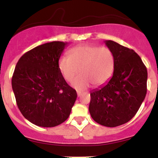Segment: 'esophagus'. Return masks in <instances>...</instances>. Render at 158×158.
Segmentation results:
<instances>
[{"instance_id":"esophagus-1","label":"esophagus","mask_w":158,"mask_h":158,"mask_svg":"<svg viewBox=\"0 0 158 158\" xmlns=\"http://www.w3.org/2000/svg\"><path fill=\"white\" fill-rule=\"evenodd\" d=\"M82 95V92H81V91H77V95L78 96H80V95Z\"/></svg>"}]
</instances>
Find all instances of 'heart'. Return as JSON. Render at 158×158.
Masks as SVG:
<instances>
[{
	"label": "heart",
	"mask_w": 158,
	"mask_h": 158,
	"mask_svg": "<svg viewBox=\"0 0 158 158\" xmlns=\"http://www.w3.org/2000/svg\"><path fill=\"white\" fill-rule=\"evenodd\" d=\"M68 55L59 59L58 68L68 82L74 79L79 69L81 74L72 83L77 90H84L91 83L95 86L104 85L112 76L114 56L108 47L82 44L70 49Z\"/></svg>",
	"instance_id": "obj_1"
}]
</instances>
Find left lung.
Here are the masks:
<instances>
[{"label":"left lung","mask_w":158,"mask_h":158,"mask_svg":"<svg viewBox=\"0 0 158 158\" xmlns=\"http://www.w3.org/2000/svg\"><path fill=\"white\" fill-rule=\"evenodd\" d=\"M112 51L114 68L105 85L91 92L89 110L95 122L117 127L129 122L138 111L147 93V68L133 50L112 40H106Z\"/></svg>","instance_id":"8db88e82"}]
</instances>
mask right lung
<instances>
[{
  "label": "right lung",
  "mask_w": 158,
  "mask_h": 158,
  "mask_svg": "<svg viewBox=\"0 0 158 158\" xmlns=\"http://www.w3.org/2000/svg\"><path fill=\"white\" fill-rule=\"evenodd\" d=\"M67 43L53 41L23 54L16 65L12 89L20 112L37 126L51 128L69 118L77 98L58 68Z\"/></svg>",
  "instance_id": "right-lung-1"
}]
</instances>
